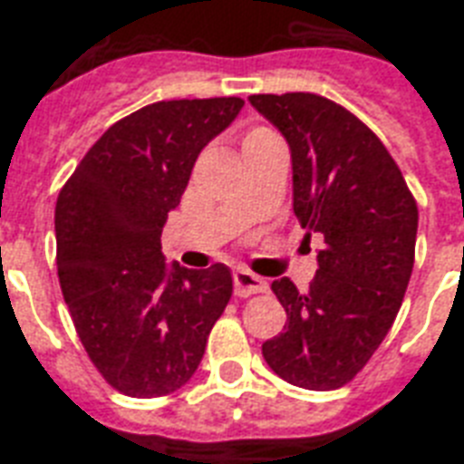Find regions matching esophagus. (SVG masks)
<instances>
[{"label": "esophagus", "instance_id": "1", "mask_svg": "<svg viewBox=\"0 0 464 464\" xmlns=\"http://www.w3.org/2000/svg\"><path fill=\"white\" fill-rule=\"evenodd\" d=\"M233 286H236V296L246 298L255 296V294H265L269 289V284L262 276L253 275L250 269H236L233 272Z\"/></svg>", "mask_w": 464, "mask_h": 464}]
</instances>
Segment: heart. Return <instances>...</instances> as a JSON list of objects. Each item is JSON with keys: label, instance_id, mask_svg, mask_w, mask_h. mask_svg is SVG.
<instances>
[{"label": "heart", "instance_id": "b5f03b06", "mask_svg": "<svg viewBox=\"0 0 464 464\" xmlns=\"http://www.w3.org/2000/svg\"><path fill=\"white\" fill-rule=\"evenodd\" d=\"M265 132H272V130H267V127H255V130H250V132L246 134L243 144H246V141H250V140H255V137H260V134H265Z\"/></svg>", "mask_w": 464, "mask_h": 464}]
</instances>
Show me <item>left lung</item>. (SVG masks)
Segmentation results:
<instances>
[{"label":"left lung","instance_id":"8db88e82","mask_svg":"<svg viewBox=\"0 0 464 464\" xmlns=\"http://www.w3.org/2000/svg\"><path fill=\"white\" fill-rule=\"evenodd\" d=\"M250 103L291 147L294 214L323 236L308 291L276 279L286 330L262 344L279 378L337 390L356 378L402 305L414 267L419 209L375 132L317 93H255Z\"/></svg>","mask_w":464,"mask_h":464}]
</instances>
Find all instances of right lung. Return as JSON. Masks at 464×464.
Returning <instances> with one entry per match:
<instances>
[{
  "instance_id": "right-lung-1",
  "label": "right lung",
  "mask_w": 464,
  "mask_h": 464,
  "mask_svg": "<svg viewBox=\"0 0 464 464\" xmlns=\"http://www.w3.org/2000/svg\"><path fill=\"white\" fill-rule=\"evenodd\" d=\"M240 108L238 96L144 105L108 127L62 185L54 207L62 296L91 363L122 395L182 388L231 301L226 265L168 272L160 233L199 151Z\"/></svg>"
}]
</instances>
